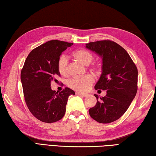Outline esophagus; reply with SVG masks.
I'll return each instance as SVG.
<instances>
[{
  "label": "esophagus",
  "instance_id": "obj_1",
  "mask_svg": "<svg viewBox=\"0 0 156 156\" xmlns=\"http://www.w3.org/2000/svg\"><path fill=\"white\" fill-rule=\"evenodd\" d=\"M76 95H78V96H83V97H86L87 96V94H84V93H80V92H76Z\"/></svg>",
  "mask_w": 156,
  "mask_h": 156
}]
</instances>
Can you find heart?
Returning <instances> with one entry per match:
<instances>
[{
	"mask_svg": "<svg viewBox=\"0 0 156 156\" xmlns=\"http://www.w3.org/2000/svg\"><path fill=\"white\" fill-rule=\"evenodd\" d=\"M72 56L78 61L85 65H88L93 61L94 55L92 52L85 49H78L72 53ZM67 60L65 56H62L58 61V69L62 76H67L68 73ZM93 72L98 73L100 70V65L98 63H93L90 66ZM94 83V78L90 75H86L82 77H73L68 81V86L76 91L84 92L90 88Z\"/></svg>",
	"mask_w": 156,
	"mask_h": 156,
	"instance_id": "b5f03b06",
	"label": "heart"
}]
</instances>
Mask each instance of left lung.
<instances>
[{
  "mask_svg": "<svg viewBox=\"0 0 156 156\" xmlns=\"http://www.w3.org/2000/svg\"><path fill=\"white\" fill-rule=\"evenodd\" d=\"M86 47L102 58V72L95 89L106 90L89 110V115L100 123H110L122 116L130 106L138 91V69L126 50L110 40L87 43Z\"/></svg>",
  "mask_w": 156,
  "mask_h": 156,
  "instance_id": "1",
  "label": "left lung"
}]
</instances>
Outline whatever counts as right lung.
I'll return each mask as SVG.
<instances>
[{"instance_id":"obj_1","label":"right lung","mask_w":156,"mask_h":156,"mask_svg":"<svg viewBox=\"0 0 156 156\" xmlns=\"http://www.w3.org/2000/svg\"><path fill=\"white\" fill-rule=\"evenodd\" d=\"M73 44L58 40L49 41L34 49L26 58L21 70L26 105L34 117L43 122L62 119L70 95L74 91L65 87L60 92L51 90V82L60 76L58 61L62 52Z\"/></svg>"}]
</instances>
